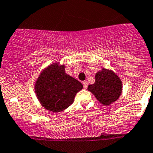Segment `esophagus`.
<instances>
[{
	"mask_svg": "<svg viewBox=\"0 0 153 153\" xmlns=\"http://www.w3.org/2000/svg\"><path fill=\"white\" fill-rule=\"evenodd\" d=\"M82 84H83L84 88H85V89H86V88H87V86H88V82H87V81H86V80L83 81V82H82Z\"/></svg>",
	"mask_w": 153,
	"mask_h": 153,
	"instance_id": "34e87169",
	"label": "esophagus"
}]
</instances>
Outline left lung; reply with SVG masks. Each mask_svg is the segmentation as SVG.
I'll use <instances>...</instances> for the list:
<instances>
[{
  "mask_svg": "<svg viewBox=\"0 0 153 153\" xmlns=\"http://www.w3.org/2000/svg\"><path fill=\"white\" fill-rule=\"evenodd\" d=\"M96 99L105 105L115 102L122 91V82L113 71L103 69L96 74V82L88 86Z\"/></svg>",
  "mask_w": 153,
  "mask_h": 153,
  "instance_id": "1",
  "label": "left lung"
}]
</instances>
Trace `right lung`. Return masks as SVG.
I'll use <instances>...</instances> for the list:
<instances>
[{"label": "right lung", "mask_w": 153, "mask_h": 153, "mask_svg": "<svg viewBox=\"0 0 153 153\" xmlns=\"http://www.w3.org/2000/svg\"><path fill=\"white\" fill-rule=\"evenodd\" d=\"M64 66L52 64L39 76L36 82V96L42 106L54 112L64 111L82 89L80 82L65 73Z\"/></svg>", "instance_id": "1"}]
</instances>
